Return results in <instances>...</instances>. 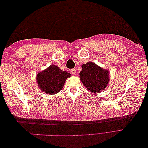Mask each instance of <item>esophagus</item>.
<instances>
[{"label":"esophagus","mask_w":148,"mask_h":148,"mask_svg":"<svg viewBox=\"0 0 148 148\" xmlns=\"http://www.w3.org/2000/svg\"><path fill=\"white\" fill-rule=\"evenodd\" d=\"M70 73L72 75H76V74H77V70H76L75 69H71L70 70Z\"/></svg>","instance_id":"esophagus-1"}]
</instances>
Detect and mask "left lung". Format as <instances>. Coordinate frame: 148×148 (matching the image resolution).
Segmentation results:
<instances>
[{"instance_id":"left-lung-1","label":"left lung","mask_w":148,"mask_h":148,"mask_svg":"<svg viewBox=\"0 0 148 148\" xmlns=\"http://www.w3.org/2000/svg\"><path fill=\"white\" fill-rule=\"evenodd\" d=\"M79 73L80 80L89 91L98 93L105 89L109 82V71L93 62H88L82 66Z\"/></svg>"}]
</instances>
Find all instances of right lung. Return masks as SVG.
<instances>
[{"mask_svg":"<svg viewBox=\"0 0 148 148\" xmlns=\"http://www.w3.org/2000/svg\"><path fill=\"white\" fill-rule=\"evenodd\" d=\"M70 74L61 70L57 66L52 65L36 76V81L42 92L48 95L59 92L63 88L65 80Z\"/></svg>","mask_w":148,"mask_h":148,"instance_id":"obj_1","label":"right lung"}]
</instances>
